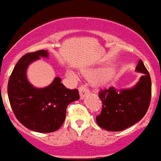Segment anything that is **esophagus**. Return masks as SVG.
<instances>
[{
	"instance_id": "1",
	"label": "esophagus",
	"mask_w": 161,
	"mask_h": 161,
	"mask_svg": "<svg viewBox=\"0 0 161 161\" xmlns=\"http://www.w3.org/2000/svg\"><path fill=\"white\" fill-rule=\"evenodd\" d=\"M79 93H80V99H81V100H83L85 97L89 95V91L87 88L85 87V86H81V87H80V89H79Z\"/></svg>"
}]
</instances>
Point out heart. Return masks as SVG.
Returning a JSON list of instances; mask_svg holds the SVG:
<instances>
[{
	"instance_id": "1",
	"label": "heart",
	"mask_w": 161,
	"mask_h": 161,
	"mask_svg": "<svg viewBox=\"0 0 161 161\" xmlns=\"http://www.w3.org/2000/svg\"><path fill=\"white\" fill-rule=\"evenodd\" d=\"M102 68H93V69H84L82 71L84 76L90 80H97V85L99 87L105 86L108 82L112 79L114 71V69H109L103 73ZM68 75L70 76H74L75 74L72 72H68Z\"/></svg>"
}]
</instances>
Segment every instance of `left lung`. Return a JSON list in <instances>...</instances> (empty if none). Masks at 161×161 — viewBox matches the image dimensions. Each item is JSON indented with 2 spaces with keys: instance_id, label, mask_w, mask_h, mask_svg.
I'll use <instances>...</instances> for the list:
<instances>
[{
  "instance_id": "1",
  "label": "left lung",
  "mask_w": 161,
  "mask_h": 161,
  "mask_svg": "<svg viewBox=\"0 0 161 161\" xmlns=\"http://www.w3.org/2000/svg\"><path fill=\"white\" fill-rule=\"evenodd\" d=\"M136 71L143 76L133 87L123 89L109 87L99 93L103 106L96 121L102 129L120 131L136 124L147 113L152 95L150 75L141 59Z\"/></svg>"
}]
</instances>
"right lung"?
<instances>
[{"instance_id": "1", "label": "right lung", "mask_w": 161, "mask_h": 161, "mask_svg": "<svg viewBox=\"0 0 161 161\" xmlns=\"http://www.w3.org/2000/svg\"><path fill=\"white\" fill-rule=\"evenodd\" d=\"M48 57L45 50L25 54L15 65L8 83V100L17 119L26 128L40 133L57 130L64 122L68 105L80 99L77 89H67L59 76L44 88L30 83L29 65Z\"/></svg>"}]
</instances>
